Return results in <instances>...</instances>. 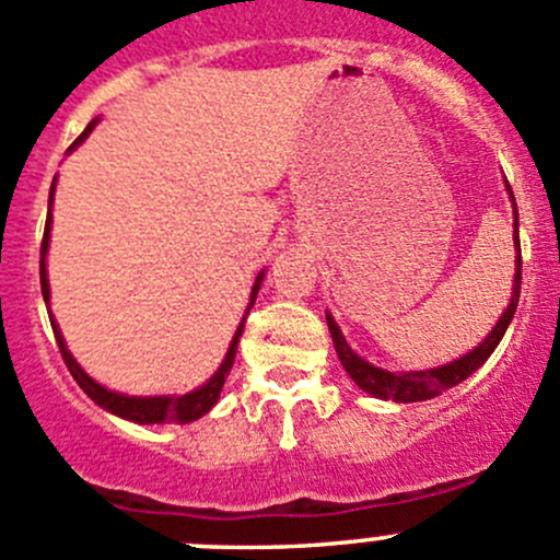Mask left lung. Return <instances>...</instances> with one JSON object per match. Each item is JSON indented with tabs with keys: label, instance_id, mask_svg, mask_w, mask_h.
<instances>
[{
	"label": "left lung",
	"instance_id": "1",
	"mask_svg": "<svg viewBox=\"0 0 560 560\" xmlns=\"http://www.w3.org/2000/svg\"><path fill=\"white\" fill-rule=\"evenodd\" d=\"M506 191L512 189L506 184ZM512 213H515V233H512V241H515V284H512V298H510V306L504 308V314L499 316V322L493 325V330L479 341V347H474L471 352H466L463 358L453 360L447 365H439V369H428V371H387L380 369V365L369 363V360L360 358L352 347L347 343L343 338L341 327L336 325L330 314L327 316V330H330L332 338V347H336L338 360H341L343 371L352 376V382L358 385L363 393L374 395V398L382 400H395V404H417V400H431L436 395H442L444 389L460 385L463 380L474 374L485 360L493 354V349L499 347V341L504 338L506 327H510L512 316H515L517 301H521V268H523V257H521V230H517V206H515V197H512Z\"/></svg>",
	"mask_w": 560,
	"mask_h": 560
}]
</instances>
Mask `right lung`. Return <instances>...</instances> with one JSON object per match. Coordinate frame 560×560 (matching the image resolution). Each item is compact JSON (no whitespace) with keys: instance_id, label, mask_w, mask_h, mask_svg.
Here are the masks:
<instances>
[{"instance_id":"add662e5","label":"right lung","mask_w":560,"mask_h":560,"mask_svg":"<svg viewBox=\"0 0 560 560\" xmlns=\"http://www.w3.org/2000/svg\"><path fill=\"white\" fill-rule=\"evenodd\" d=\"M94 127H97V118H94V121H89V127L83 129L81 138H78L75 143L70 145V151H75V145H81L83 140L89 138V132H92ZM54 191H56V178H54V184H50L48 219H45V235H43V246H39V287H43L45 306L50 303V284H48V270H45V257H48L50 222H54V217H50V206H54ZM262 279H265V270H259L257 281H254V287H252V301H248L246 314H248V308L254 306V301H257V292H259V284H262ZM246 314H244V319H241L238 330H235L233 341H230V349H228V354H224L222 365H219L217 374H213L211 380H208L202 387L191 389V393H184V395H124V393H116V389L103 387L100 382H94L92 376H89L86 371L78 365V360L72 358V352L67 349L65 336H61V330H59V322H56L54 314L48 312L50 327H54V336H56V343H59V352H61V358H65L67 369H70L72 380L78 382V387H81L83 393H86L89 398L94 400V404L103 406L105 411L121 417V420L138 422V425H160V422H178V425H184V422L200 420L202 415H208V411L217 406L219 395H222L224 382H228V376H230V369H233V363H235V352H238V338H241V332H244Z\"/></svg>"}]
</instances>
